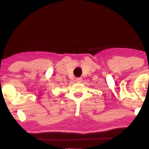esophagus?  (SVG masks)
<instances>
[{
  "label": "esophagus",
  "instance_id": "obj_1",
  "mask_svg": "<svg viewBox=\"0 0 149 149\" xmlns=\"http://www.w3.org/2000/svg\"><path fill=\"white\" fill-rule=\"evenodd\" d=\"M75 81L77 83H81L82 81V78L81 77H77L76 79H75Z\"/></svg>",
  "mask_w": 149,
  "mask_h": 149
}]
</instances>
